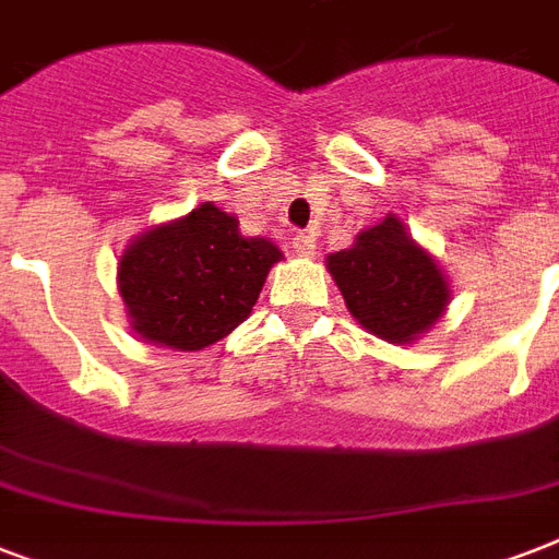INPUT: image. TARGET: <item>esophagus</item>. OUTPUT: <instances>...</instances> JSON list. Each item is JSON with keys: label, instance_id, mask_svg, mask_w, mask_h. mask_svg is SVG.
Segmentation results:
<instances>
[{"label": "esophagus", "instance_id": "1", "mask_svg": "<svg viewBox=\"0 0 559 559\" xmlns=\"http://www.w3.org/2000/svg\"><path fill=\"white\" fill-rule=\"evenodd\" d=\"M293 252H296L298 258H313V254H316V235H313V231H298V235L293 237Z\"/></svg>", "mask_w": 559, "mask_h": 559}]
</instances>
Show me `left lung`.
Instances as JSON below:
<instances>
[{
    "instance_id": "1",
    "label": "left lung",
    "mask_w": 559,
    "mask_h": 559,
    "mask_svg": "<svg viewBox=\"0 0 559 559\" xmlns=\"http://www.w3.org/2000/svg\"><path fill=\"white\" fill-rule=\"evenodd\" d=\"M324 263L357 324L391 345H415L450 307V281L397 214L362 228Z\"/></svg>"
}]
</instances>
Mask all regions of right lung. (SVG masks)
<instances>
[{"mask_svg": "<svg viewBox=\"0 0 559 559\" xmlns=\"http://www.w3.org/2000/svg\"><path fill=\"white\" fill-rule=\"evenodd\" d=\"M284 254L270 237L240 235L235 214L200 202L135 235L118 261V293L142 342L202 350L243 324Z\"/></svg>", "mask_w": 559, "mask_h": 559, "instance_id": "right-lung-1", "label": "right lung"}]
</instances>
